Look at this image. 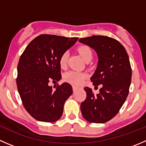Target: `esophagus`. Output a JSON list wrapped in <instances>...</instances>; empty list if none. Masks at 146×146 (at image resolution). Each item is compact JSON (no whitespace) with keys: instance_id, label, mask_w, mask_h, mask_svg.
<instances>
[{"instance_id":"34e87169","label":"esophagus","mask_w":146,"mask_h":146,"mask_svg":"<svg viewBox=\"0 0 146 146\" xmlns=\"http://www.w3.org/2000/svg\"><path fill=\"white\" fill-rule=\"evenodd\" d=\"M77 90H78L77 87H76V86H74V85H73V92H76V91Z\"/></svg>"}]
</instances>
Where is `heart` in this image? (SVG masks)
<instances>
[{"label": "heart", "mask_w": 146, "mask_h": 146, "mask_svg": "<svg viewBox=\"0 0 146 146\" xmlns=\"http://www.w3.org/2000/svg\"><path fill=\"white\" fill-rule=\"evenodd\" d=\"M79 54H80L82 59L85 61L88 60H91L92 58V52L91 51L90 48L88 46H80L78 49ZM68 57V53L64 52L60 57L59 64L61 68H66L67 66ZM87 78V75L85 73H80L78 71H75L71 70L65 73L64 78L66 82H69L70 84H73L75 85H79L83 82L84 79Z\"/></svg>", "instance_id": "heart-1"}]
</instances>
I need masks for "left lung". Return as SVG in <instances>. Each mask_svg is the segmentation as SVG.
<instances>
[{
  "label": "left lung",
  "mask_w": 146,
  "mask_h": 146,
  "mask_svg": "<svg viewBox=\"0 0 146 146\" xmlns=\"http://www.w3.org/2000/svg\"><path fill=\"white\" fill-rule=\"evenodd\" d=\"M79 42L98 54V66L90 80L95 86L102 85L97 95L91 88H84L87 98L80 110L89 122L105 123L117 115L129 95L132 75L129 56L120 42L107 36L95 35Z\"/></svg>",
  "instance_id": "left-lung-1"
}]
</instances>
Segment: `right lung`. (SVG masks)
<instances>
[{"mask_svg": "<svg viewBox=\"0 0 146 146\" xmlns=\"http://www.w3.org/2000/svg\"><path fill=\"white\" fill-rule=\"evenodd\" d=\"M78 39L41 35L27 45L20 56L17 90L25 110L36 120L54 122L62 116L65 102L73 93L72 86L64 82L53 90L48 84L61 80L60 57Z\"/></svg>", "mask_w": 146, "mask_h": 146, "instance_id": "right-lung-1", "label": "right lung"}]
</instances>
